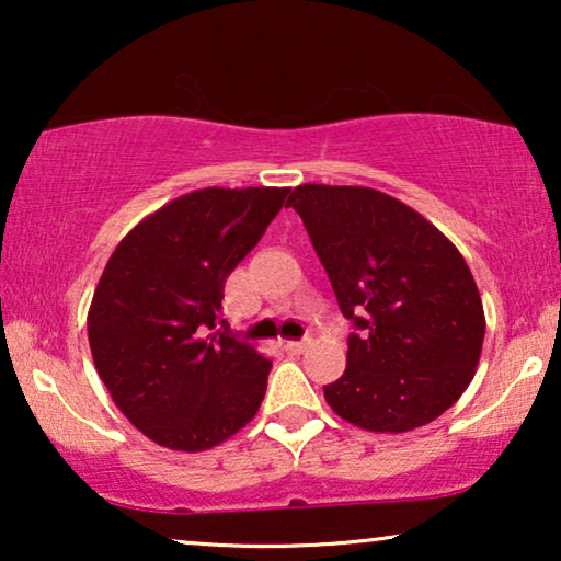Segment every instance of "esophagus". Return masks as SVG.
<instances>
[{
	"instance_id": "1",
	"label": "esophagus",
	"mask_w": 561,
	"mask_h": 561,
	"mask_svg": "<svg viewBox=\"0 0 561 561\" xmlns=\"http://www.w3.org/2000/svg\"><path fill=\"white\" fill-rule=\"evenodd\" d=\"M309 340H304V342H283V350L288 352V355H301V352H306L309 350Z\"/></svg>"
}]
</instances>
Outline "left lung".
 I'll return each instance as SVG.
<instances>
[{
	"label": "left lung",
	"mask_w": 561,
	"mask_h": 561,
	"mask_svg": "<svg viewBox=\"0 0 561 561\" xmlns=\"http://www.w3.org/2000/svg\"><path fill=\"white\" fill-rule=\"evenodd\" d=\"M301 214L336 304L355 324L347 370L324 386L336 416L365 432L432 424L480 363L485 311L459 250L398 198L367 186L301 183Z\"/></svg>",
	"instance_id": "obj_1"
}]
</instances>
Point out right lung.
<instances>
[{"mask_svg":"<svg viewBox=\"0 0 561 561\" xmlns=\"http://www.w3.org/2000/svg\"><path fill=\"white\" fill-rule=\"evenodd\" d=\"M290 188H198L122 237L89 306L99 378L129 424L173 451H204L255 419L271 359L219 332L225 280Z\"/></svg>","mask_w":561,"mask_h":561,"instance_id":"1","label":"right lung"}]
</instances>
